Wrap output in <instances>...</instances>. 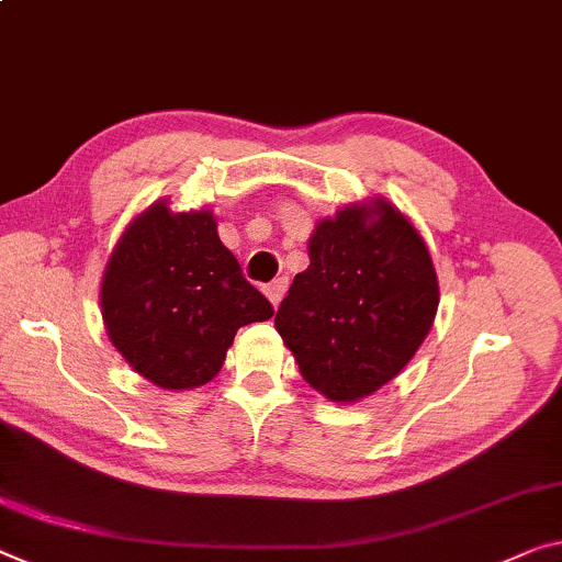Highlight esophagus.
Returning <instances> with one entry per match:
<instances>
[{
    "instance_id": "34e87169",
    "label": "esophagus",
    "mask_w": 562,
    "mask_h": 562,
    "mask_svg": "<svg viewBox=\"0 0 562 562\" xmlns=\"http://www.w3.org/2000/svg\"><path fill=\"white\" fill-rule=\"evenodd\" d=\"M286 289H289V279H276L271 283H266L263 291H266V296L271 299V304L279 306L281 299H283V293H286Z\"/></svg>"
}]
</instances>
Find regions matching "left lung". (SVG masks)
Listing matches in <instances>:
<instances>
[{"label": "left lung", "instance_id": "8db88e82", "mask_svg": "<svg viewBox=\"0 0 562 562\" xmlns=\"http://www.w3.org/2000/svg\"><path fill=\"white\" fill-rule=\"evenodd\" d=\"M308 256L276 311V329L316 392L357 402L400 374L425 341L439 304L435 266L386 201L318 223Z\"/></svg>", "mask_w": 562, "mask_h": 562}]
</instances>
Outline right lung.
I'll return each mask as SVG.
<instances>
[{"instance_id": "add662e5", "label": "right lung", "mask_w": 562, "mask_h": 562, "mask_svg": "<svg viewBox=\"0 0 562 562\" xmlns=\"http://www.w3.org/2000/svg\"><path fill=\"white\" fill-rule=\"evenodd\" d=\"M273 316L221 244L209 211L153 205L131 223L102 279V318L131 367L166 390L218 374L240 326Z\"/></svg>"}]
</instances>
